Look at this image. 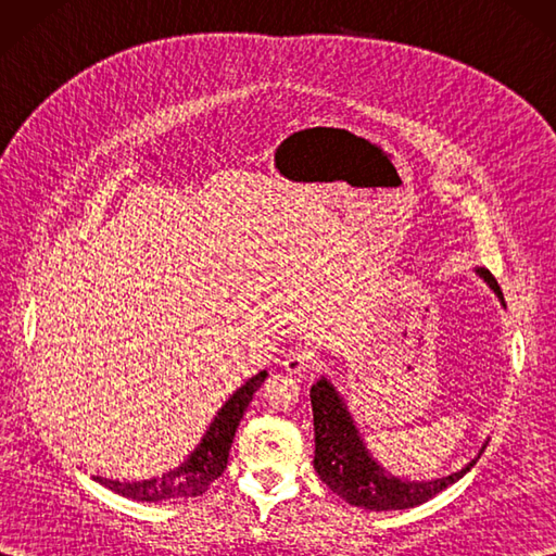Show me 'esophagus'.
<instances>
[{"mask_svg": "<svg viewBox=\"0 0 556 556\" xmlns=\"http://www.w3.org/2000/svg\"><path fill=\"white\" fill-rule=\"evenodd\" d=\"M281 365H285L287 375H305L315 368V356L305 349H291Z\"/></svg>", "mask_w": 556, "mask_h": 556, "instance_id": "34e87169", "label": "esophagus"}]
</instances>
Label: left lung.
Returning <instances> with one entry per match:
<instances>
[{
	"mask_svg": "<svg viewBox=\"0 0 556 556\" xmlns=\"http://www.w3.org/2000/svg\"><path fill=\"white\" fill-rule=\"evenodd\" d=\"M488 281L490 289L497 293L504 303V293L488 269H476ZM313 404V428H315V458L313 466L325 485L337 492L341 500L351 506H363L370 511H392V509H410L422 502L432 500L444 488L454 485L464 478L470 468L478 464L480 454L464 466L458 473L437 478V480H401L389 476L365 448L358 428L353 425L351 413L339 396L337 389L327 377H320L311 387Z\"/></svg>",
	"mask_w": 556,
	"mask_h": 556,
	"instance_id": "obj_1",
	"label": "left lung"
}]
</instances>
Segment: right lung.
Returning <instances> with one entry per match:
<instances>
[{
	"mask_svg": "<svg viewBox=\"0 0 556 556\" xmlns=\"http://www.w3.org/2000/svg\"><path fill=\"white\" fill-rule=\"evenodd\" d=\"M265 377H267V370H260L243 387L236 389L227 404L217 410V416L210 422L203 440H200V444L193 448L191 456H188L181 466H176L157 478L138 480V482H119V480H110L100 476H92V480L100 482L104 488H110L116 494H122V497L138 500V502H167V500H181V497H198V494H203L210 488V482H215L224 473V468H227L236 428H239L248 404L253 401V394L257 392L260 384L265 382Z\"/></svg>",
	"mask_w": 556,
	"mask_h": 556,
	"instance_id": "1",
	"label": "right lung"
}]
</instances>
